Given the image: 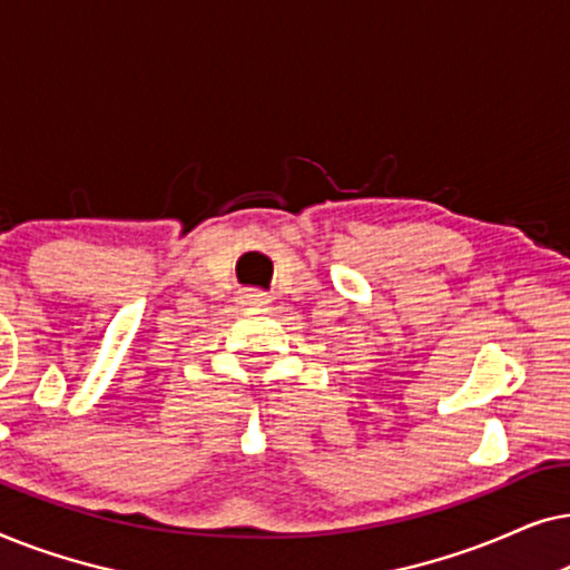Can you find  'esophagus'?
<instances>
[{
	"label": "esophagus",
	"instance_id": "obj_1",
	"mask_svg": "<svg viewBox=\"0 0 570 570\" xmlns=\"http://www.w3.org/2000/svg\"><path fill=\"white\" fill-rule=\"evenodd\" d=\"M240 298H244L246 306H267V303H269V295L262 293V291H246L244 295H240Z\"/></svg>",
	"mask_w": 570,
	"mask_h": 570
}]
</instances>
